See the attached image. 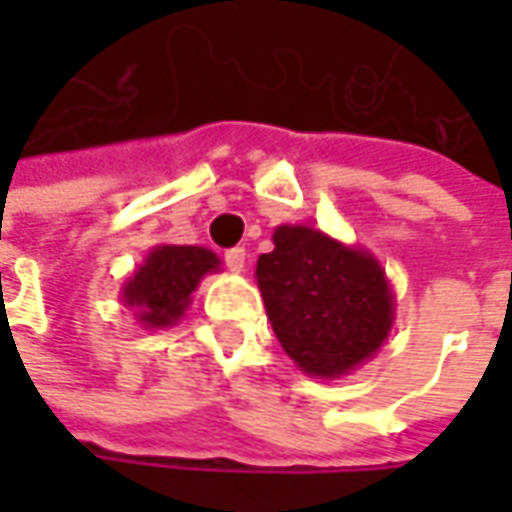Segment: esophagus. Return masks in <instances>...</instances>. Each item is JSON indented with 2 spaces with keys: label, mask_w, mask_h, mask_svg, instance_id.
Here are the masks:
<instances>
[{
  "label": "esophagus",
  "mask_w": 512,
  "mask_h": 512,
  "mask_svg": "<svg viewBox=\"0 0 512 512\" xmlns=\"http://www.w3.org/2000/svg\"><path fill=\"white\" fill-rule=\"evenodd\" d=\"M245 262H247V253L245 247H230L225 253V265L233 270V273H242L245 270Z\"/></svg>",
  "instance_id": "esophagus-1"
}]
</instances>
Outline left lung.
I'll return each instance as SVG.
<instances>
[{
  "mask_svg": "<svg viewBox=\"0 0 512 512\" xmlns=\"http://www.w3.org/2000/svg\"><path fill=\"white\" fill-rule=\"evenodd\" d=\"M273 333L313 379H339L370 362L396 319L379 259L307 225H279L256 262Z\"/></svg>",
  "mask_w": 512,
  "mask_h": 512,
  "instance_id": "obj_1",
  "label": "left lung"
}]
</instances>
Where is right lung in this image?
Listing matches in <instances>:
<instances>
[{"label": "right lung", "instance_id": "right-lung-1", "mask_svg": "<svg viewBox=\"0 0 512 512\" xmlns=\"http://www.w3.org/2000/svg\"><path fill=\"white\" fill-rule=\"evenodd\" d=\"M222 259L199 245H156L122 285V305L145 330L173 327L193 302V290Z\"/></svg>", "mask_w": 512, "mask_h": 512}]
</instances>
